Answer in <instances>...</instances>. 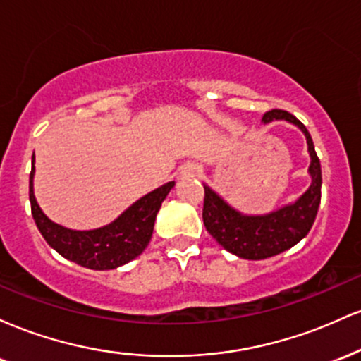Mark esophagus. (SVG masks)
<instances>
[{
  "mask_svg": "<svg viewBox=\"0 0 361 361\" xmlns=\"http://www.w3.org/2000/svg\"><path fill=\"white\" fill-rule=\"evenodd\" d=\"M200 173H202V169H200V166H198V164H188V166L183 169V176H186V178L198 176Z\"/></svg>",
  "mask_w": 361,
  "mask_h": 361,
  "instance_id": "obj_1",
  "label": "esophagus"
}]
</instances>
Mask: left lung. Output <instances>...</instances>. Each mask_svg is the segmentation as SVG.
Returning a JSON list of instances; mask_svg holds the SVG:
<instances>
[{"label": "left lung", "instance_id": "8db88e82", "mask_svg": "<svg viewBox=\"0 0 361 361\" xmlns=\"http://www.w3.org/2000/svg\"><path fill=\"white\" fill-rule=\"evenodd\" d=\"M288 120L305 134L310 154L309 173L312 183L295 204L283 207L268 215H243L231 209L226 202L204 185V224L210 235L227 251L244 259H264L280 255L295 246L309 234L321 204V163L314 149L312 137L299 118L285 110H270L263 115V122Z\"/></svg>", "mask_w": 361, "mask_h": 361}]
</instances>
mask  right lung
Here are the masks:
<instances>
[{
    "mask_svg": "<svg viewBox=\"0 0 361 361\" xmlns=\"http://www.w3.org/2000/svg\"><path fill=\"white\" fill-rule=\"evenodd\" d=\"M34 166L30 171V207L34 221L40 234L51 247L61 256L91 268V270H111L122 267L139 256L151 241L157 210L166 198L175 181L159 186L115 219L109 226L94 231H71L57 226L45 217L34 197Z\"/></svg>",
    "mask_w": 361,
    "mask_h": 361,
    "instance_id": "add662e5",
    "label": "right lung"
}]
</instances>
